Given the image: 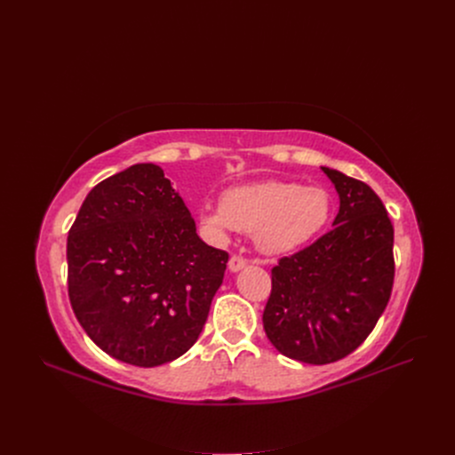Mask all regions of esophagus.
Instances as JSON below:
<instances>
[{
  "label": "esophagus",
  "mask_w": 455,
  "mask_h": 455,
  "mask_svg": "<svg viewBox=\"0 0 455 455\" xmlns=\"http://www.w3.org/2000/svg\"><path fill=\"white\" fill-rule=\"evenodd\" d=\"M245 266H247V259H245L243 256H240V254H234V256L228 259V269H230L232 273L243 269Z\"/></svg>",
  "instance_id": "esophagus-1"
}]
</instances>
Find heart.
Here are the masks:
<instances>
[{"label":"heart","mask_w":455,"mask_h":455,"mask_svg":"<svg viewBox=\"0 0 455 455\" xmlns=\"http://www.w3.org/2000/svg\"><path fill=\"white\" fill-rule=\"evenodd\" d=\"M328 215L324 189L283 180L237 186L225 191L221 204L201 206V221L213 234L252 232L256 245L267 254L304 245L324 227Z\"/></svg>","instance_id":"heart-1"}]
</instances>
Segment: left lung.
<instances>
[{
    "mask_svg": "<svg viewBox=\"0 0 455 455\" xmlns=\"http://www.w3.org/2000/svg\"><path fill=\"white\" fill-rule=\"evenodd\" d=\"M339 194L333 228L271 269L264 328L291 360L326 365L343 360L374 330L395 280V230L365 182L323 167Z\"/></svg>",
    "mask_w": 455,
    "mask_h": 455,
    "instance_id": "8db88e82",
    "label": "left lung"
}]
</instances>
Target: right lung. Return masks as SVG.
Instances as JSON below:
<instances>
[{
    "label": "right lung",
    "instance_id": "1",
    "mask_svg": "<svg viewBox=\"0 0 455 455\" xmlns=\"http://www.w3.org/2000/svg\"><path fill=\"white\" fill-rule=\"evenodd\" d=\"M68 295L88 338L136 367L197 341L228 252L206 245L160 165L136 164L86 196L68 234Z\"/></svg>",
    "mask_w": 455,
    "mask_h": 455
}]
</instances>
